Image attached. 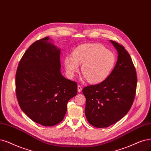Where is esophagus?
<instances>
[{"label": "esophagus", "instance_id": "1", "mask_svg": "<svg viewBox=\"0 0 151 151\" xmlns=\"http://www.w3.org/2000/svg\"><path fill=\"white\" fill-rule=\"evenodd\" d=\"M81 91H82V87L81 86L78 85V91L80 93Z\"/></svg>", "mask_w": 151, "mask_h": 151}]
</instances>
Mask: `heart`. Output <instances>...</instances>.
<instances>
[{"mask_svg":"<svg viewBox=\"0 0 151 151\" xmlns=\"http://www.w3.org/2000/svg\"><path fill=\"white\" fill-rule=\"evenodd\" d=\"M116 63L114 53L99 44H84L76 47L72 57H66L64 65L67 73L72 77L79 71L91 83L105 80L113 71Z\"/></svg>","mask_w":151,"mask_h":151,"instance_id":"1","label":"heart"}]
</instances>
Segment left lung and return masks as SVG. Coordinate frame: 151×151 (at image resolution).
<instances>
[{
  "label": "left lung",
  "mask_w": 151,
  "mask_h": 151,
  "mask_svg": "<svg viewBox=\"0 0 151 151\" xmlns=\"http://www.w3.org/2000/svg\"><path fill=\"white\" fill-rule=\"evenodd\" d=\"M110 42L118 55L114 69L99 84L83 89L86 119L99 128L108 127L125 116L133 103L137 86L136 72L129 54L121 45Z\"/></svg>",
  "instance_id": "8db88e82"
}]
</instances>
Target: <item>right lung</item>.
<instances>
[{
  "mask_svg": "<svg viewBox=\"0 0 151 151\" xmlns=\"http://www.w3.org/2000/svg\"><path fill=\"white\" fill-rule=\"evenodd\" d=\"M51 41L45 37L30 45L20 61L15 76L21 109L44 126L60 123L67 103L77 94V83L61 73L60 48Z\"/></svg>",
  "mask_w": 151,
  "mask_h": 151,
  "instance_id": "1",
  "label": "right lung"
}]
</instances>
